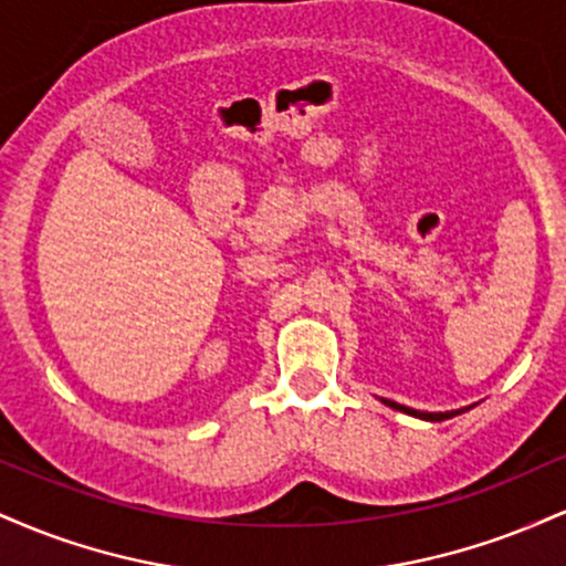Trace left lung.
I'll use <instances>...</instances> for the list:
<instances>
[{
	"label": "left lung",
	"mask_w": 566,
	"mask_h": 566,
	"mask_svg": "<svg viewBox=\"0 0 566 566\" xmlns=\"http://www.w3.org/2000/svg\"><path fill=\"white\" fill-rule=\"evenodd\" d=\"M382 405L399 409V412L415 415V418H420V420H433V423H439V420H447V418H454V415H460V409H454V412H418V409H409L405 405H396V401H391V399H382Z\"/></svg>",
	"instance_id": "left-lung-1"
}]
</instances>
